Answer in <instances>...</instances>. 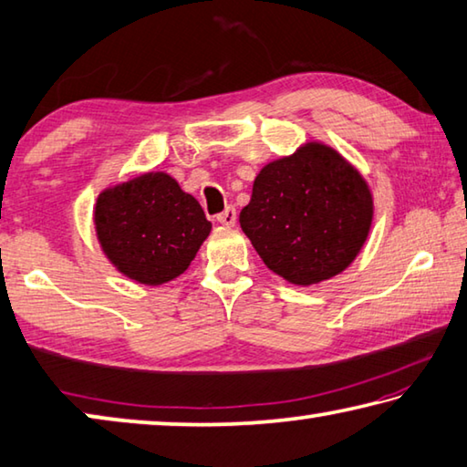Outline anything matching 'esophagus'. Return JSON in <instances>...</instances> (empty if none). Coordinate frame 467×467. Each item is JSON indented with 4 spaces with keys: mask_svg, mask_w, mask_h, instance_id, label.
I'll list each match as a JSON object with an SVG mask.
<instances>
[{
    "mask_svg": "<svg viewBox=\"0 0 467 467\" xmlns=\"http://www.w3.org/2000/svg\"><path fill=\"white\" fill-rule=\"evenodd\" d=\"M218 223L224 224V226H234L236 223V210L233 208V205H228V208L223 212V214H218Z\"/></svg>",
    "mask_w": 467,
    "mask_h": 467,
    "instance_id": "esophagus-1",
    "label": "esophagus"
}]
</instances>
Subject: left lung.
<instances>
[{
	"mask_svg": "<svg viewBox=\"0 0 467 467\" xmlns=\"http://www.w3.org/2000/svg\"><path fill=\"white\" fill-rule=\"evenodd\" d=\"M370 220L365 179L315 141L265 164L239 216L264 264L298 286L344 272L365 244Z\"/></svg>",
	"mask_w": 467,
	"mask_h": 467,
	"instance_id": "1",
	"label": "left lung"
}]
</instances>
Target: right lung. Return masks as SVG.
<instances>
[{"mask_svg": "<svg viewBox=\"0 0 467 467\" xmlns=\"http://www.w3.org/2000/svg\"><path fill=\"white\" fill-rule=\"evenodd\" d=\"M94 224L117 270L150 286L183 274L212 228L200 202L164 172L102 192Z\"/></svg>", "mask_w": 467, "mask_h": 467, "instance_id": "right-lung-1", "label": "right lung"}]
</instances>
